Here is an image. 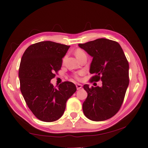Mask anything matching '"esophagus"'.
<instances>
[{
	"label": "esophagus",
	"mask_w": 148,
	"mask_h": 148,
	"mask_svg": "<svg viewBox=\"0 0 148 148\" xmlns=\"http://www.w3.org/2000/svg\"><path fill=\"white\" fill-rule=\"evenodd\" d=\"M82 88V85L81 84H76V88L77 90H80Z\"/></svg>",
	"instance_id": "obj_1"
}]
</instances>
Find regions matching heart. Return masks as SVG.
<instances>
[{
    "label": "heart",
    "mask_w": 148,
    "mask_h": 148,
    "mask_svg": "<svg viewBox=\"0 0 148 148\" xmlns=\"http://www.w3.org/2000/svg\"><path fill=\"white\" fill-rule=\"evenodd\" d=\"M84 54H85V53H84V52L83 51V50L81 49H77L76 50V51H75V55H76L77 58L79 57V56L82 55H84ZM83 74H84V72L81 71V72H79V73H78V74H75L74 77L75 79H76L77 80H79L80 77H79V76H80V75H83Z\"/></svg>",
    "instance_id": "heart-1"
}]
</instances>
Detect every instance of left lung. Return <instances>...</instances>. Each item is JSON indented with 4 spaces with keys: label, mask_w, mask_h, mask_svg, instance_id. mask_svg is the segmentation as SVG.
I'll list each match as a JSON object with an SVG mask.
<instances>
[{
    "label": "left lung",
    "mask_w": 148,
    "mask_h": 148,
    "mask_svg": "<svg viewBox=\"0 0 148 148\" xmlns=\"http://www.w3.org/2000/svg\"><path fill=\"white\" fill-rule=\"evenodd\" d=\"M93 57L90 72L92 81H102L101 87L90 88L83 111L90 120L100 121L112 118L120 109L129 84V65L119 43L108 39H97L78 45Z\"/></svg>",
    "instance_id": "8db88e82"
}]
</instances>
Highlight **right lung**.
<instances>
[{
  "mask_svg": "<svg viewBox=\"0 0 148 148\" xmlns=\"http://www.w3.org/2000/svg\"><path fill=\"white\" fill-rule=\"evenodd\" d=\"M70 46L42 41L28 47L21 60L18 76L27 105L39 120L52 122L64 114L66 102L76 92V85L65 81L55 88L51 80L61 69Z\"/></svg>",
  "mask_w": 148,
  "mask_h": 148,
  "instance_id": "right-lung-1",
  "label": "right lung"
}]
</instances>
